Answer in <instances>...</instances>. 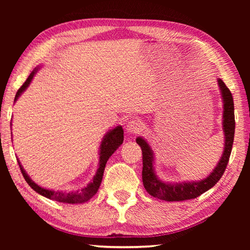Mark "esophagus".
<instances>
[{
  "label": "esophagus",
  "mask_w": 250,
  "mask_h": 250,
  "mask_svg": "<svg viewBox=\"0 0 250 250\" xmlns=\"http://www.w3.org/2000/svg\"><path fill=\"white\" fill-rule=\"evenodd\" d=\"M143 128H144V125H143L141 121L137 120H131L129 124L126 125V131L131 134H139L140 132L143 131Z\"/></svg>",
  "instance_id": "esophagus-1"
}]
</instances>
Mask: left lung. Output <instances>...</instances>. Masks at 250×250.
<instances>
[{
	"label": "left lung",
	"mask_w": 250,
	"mask_h": 250,
	"mask_svg": "<svg viewBox=\"0 0 250 250\" xmlns=\"http://www.w3.org/2000/svg\"><path fill=\"white\" fill-rule=\"evenodd\" d=\"M221 89L222 99H224V131H225V151L219 163L208 177L198 183H183V184H167L159 179L153 171V157L149 145L142 137H137L136 143L142 148L143 152V171L142 179L146 191L157 199L174 202L195 199L202 193L206 192L219 182L224 175L226 167L229 162L232 151L233 141H234L235 119H234V103H233L232 93L226 86V83L218 79Z\"/></svg>",
	"instance_id": "left-lung-1"
}]
</instances>
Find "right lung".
Here are the masks:
<instances>
[{
  "instance_id": "right-lung-1",
  "label": "right lung",
  "mask_w": 250,
  "mask_h": 250,
  "mask_svg": "<svg viewBox=\"0 0 250 250\" xmlns=\"http://www.w3.org/2000/svg\"><path fill=\"white\" fill-rule=\"evenodd\" d=\"M35 72H36V68L30 74V76L26 78V81L24 82L22 86L19 88L17 93H16L15 101L18 99L21 92H23L25 88L29 86V83L32 81V78H33ZM122 142H124V130H122L121 125L116 126L114 130L109 131L108 133L105 135V137L102 141V144L100 146V150H101L100 151V167L98 168L97 175H95L92 182L90 183L87 187H84L79 191H75V192H63V191H52V190H47V189L42 188L39 185H36L34 182H32L31 178L26 175L23 167H21L19 161H18V164H19L20 171L22 173V176L25 179V182L28 183L30 187L34 191H36L37 193L44 195L50 200L62 202V203H68V204L83 203V202H87L88 200L91 199L92 196L98 192L101 182H102V178H103V173L105 169L106 162H107L109 157L116 151L117 148L122 144Z\"/></svg>"
}]
</instances>
